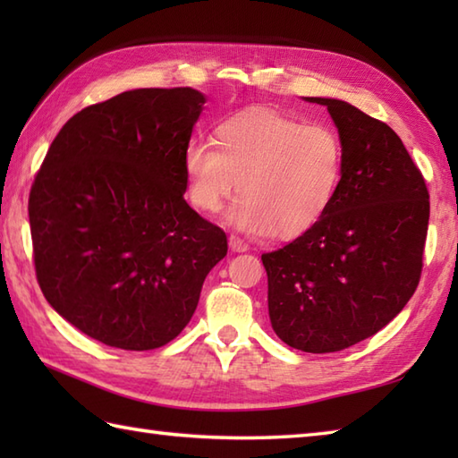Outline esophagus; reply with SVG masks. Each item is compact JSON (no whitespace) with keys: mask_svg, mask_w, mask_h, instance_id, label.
<instances>
[{"mask_svg":"<svg viewBox=\"0 0 458 458\" xmlns=\"http://www.w3.org/2000/svg\"><path fill=\"white\" fill-rule=\"evenodd\" d=\"M228 244H230L232 251H248V244L242 238H238V236H230L228 238Z\"/></svg>","mask_w":458,"mask_h":458,"instance_id":"esophagus-1","label":"esophagus"}]
</instances>
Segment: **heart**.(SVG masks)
<instances>
[{
  "label": "heart",
  "instance_id": "heart-1",
  "mask_svg": "<svg viewBox=\"0 0 458 458\" xmlns=\"http://www.w3.org/2000/svg\"><path fill=\"white\" fill-rule=\"evenodd\" d=\"M344 149L325 123H303L267 108L224 118L214 143L194 140L182 155L191 202L251 236L293 240L325 216L343 177Z\"/></svg>",
  "mask_w": 458,
  "mask_h": 458
}]
</instances>
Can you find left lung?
Segmentation results:
<instances>
[{"label":"left lung","instance_id":"8db88e82","mask_svg":"<svg viewBox=\"0 0 458 458\" xmlns=\"http://www.w3.org/2000/svg\"><path fill=\"white\" fill-rule=\"evenodd\" d=\"M303 100L327 106L343 177L317 226L261 261L271 328L291 348L325 354L376 335L415 293L429 192L390 125L344 100Z\"/></svg>","mask_w":458,"mask_h":458}]
</instances>
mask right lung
<instances>
[{
    "label": "right lung",
    "instance_id": "right-lung-1",
    "mask_svg": "<svg viewBox=\"0 0 458 458\" xmlns=\"http://www.w3.org/2000/svg\"><path fill=\"white\" fill-rule=\"evenodd\" d=\"M207 96L135 89L74 114L29 194L35 271L58 315L122 350L171 343L226 234L182 194V155Z\"/></svg>",
    "mask_w": 458,
    "mask_h": 458
}]
</instances>
